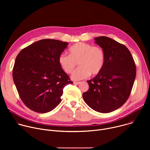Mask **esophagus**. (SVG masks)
<instances>
[{
  "instance_id": "esophagus-1",
  "label": "esophagus",
  "mask_w": 150,
  "mask_h": 150,
  "mask_svg": "<svg viewBox=\"0 0 150 150\" xmlns=\"http://www.w3.org/2000/svg\"><path fill=\"white\" fill-rule=\"evenodd\" d=\"M80 83V82H74V84H76V85H78V84H79Z\"/></svg>"
}]
</instances>
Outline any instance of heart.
<instances>
[{
  "label": "heart",
  "mask_w": 150,
  "mask_h": 150,
  "mask_svg": "<svg viewBox=\"0 0 150 150\" xmlns=\"http://www.w3.org/2000/svg\"><path fill=\"white\" fill-rule=\"evenodd\" d=\"M69 55L62 53L58 63L62 69L68 74H72L77 66L79 68L72 75L74 79L79 80L91 75H96L102 71L105 63L103 49L85 42H77L69 49Z\"/></svg>",
  "instance_id": "heart-1"
}]
</instances>
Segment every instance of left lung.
Masks as SVG:
<instances>
[{
	"label": "left lung",
	"instance_id": "8db88e82",
	"mask_svg": "<svg viewBox=\"0 0 150 150\" xmlns=\"http://www.w3.org/2000/svg\"><path fill=\"white\" fill-rule=\"evenodd\" d=\"M94 40L104 53L105 63L101 72L87 81L89 89L82 96L92 109L106 113L120 108L129 98L136 76V66L125 45L105 36Z\"/></svg>",
	"mask_w": 150,
	"mask_h": 150
}]
</instances>
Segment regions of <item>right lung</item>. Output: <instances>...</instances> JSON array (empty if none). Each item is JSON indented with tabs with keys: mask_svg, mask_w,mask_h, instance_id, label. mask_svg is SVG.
I'll return each mask as SVG.
<instances>
[{
	"mask_svg": "<svg viewBox=\"0 0 150 150\" xmlns=\"http://www.w3.org/2000/svg\"><path fill=\"white\" fill-rule=\"evenodd\" d=\"M68 43L43 39L21 50L13 68V79L19 96L28 108L45 113L61 102L63 89L72 83L58 63Z\"/></svg>",
	"mask_w": 150,
	"mask_h": 150,
	"instance_id": "right-lung-1",
	"label": "right lung"
}]
</instances>
